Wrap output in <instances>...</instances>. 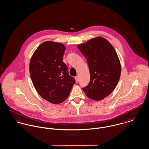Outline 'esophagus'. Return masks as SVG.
<instances>
[{
  "mask_svg": "<svg viewBox=\"0 0 149 149\" xmlns=\"http://www.w3.org/2000/svg\"><path fill=\"white\" fill-rule=\"evenodd\" d=\"M75 80H76V82H77L79 81V77H78V76H76V77H75Z\"/></svg>",
  "mask_w": 149,
  "mask_h": 149,
  "instance_id": "34e87169",
  "label": "esophagus"
}]
</instances>
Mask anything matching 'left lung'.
I'll use <instances>...</instances> for the list:
<instances>
[{
	"label": "left lung",
	"mask_w": 149,
	"mask_h": 149,
	"mask_svg": "<svg viewBox=\"0 0 149 149\" xmlns=\"http://www.w3.org/2000/svg\"><path fill=\"white\" fill-rule=\"evenodd\" d=\"M78 48L86 59L91 75L89 84L82 90L89 98L101 100L114 91L120 80L121 67L117 54L102 37L81 44Z\"/></svg>",
	"instance_id": "left-lung-1"
}]
</instances>
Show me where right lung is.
<instances>
[{
    "label": "right lung",
    "instance_id": "right-lung-1",
    "mask_svg": "<svg viewBox=\"0 0 149 149\" xmlns=\"http://www.w3.org/2000/svg\"><path fill=\"white\" fill-rule=\"evenodd\" d=\"M65 48L59 42H44L30 61L29 73L36 90L42 98L54 104L67 100L76 82L63 61Z\"/></svg>",
    "mask_w": 149,
    "mask_h": 149
}]
</instances>
